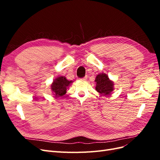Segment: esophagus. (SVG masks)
<instances>
[{"instance_id": "1", "label": "esophagus", "mask_w": 160, "mask_h": 160, "mask_svg": "<svg viewBox=\"0 0 160 160\" xmlns=\"http://www.w3.org/2000/svg\"><path fill=\"white\" fill-rule=\"evenodd\" d=\"M87 79H88V77L85 76V77H83V78H81V79H80V80H81V81H86V80H87Z\"/></svg>"}]
</instances>
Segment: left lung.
<instances>
[{
	"label": "left lung",
	"instance_id": "obj_1",
	"mask_svg": "<svg viewBox=\"0 0 160 160\" xmlns=\"http://www.w3.org/2000/svg\"><path fill=\"white\" fill-rule=\"evenodd\" d=\"M95 81L96 82V91L102 95H110L113 91V83L105 73H100L97 75Z\"/></svg>",
	"mask_w": 160,
	"mask_h": 160
}]
</instances>
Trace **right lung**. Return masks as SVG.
<instances>
[{"label": "right lung", "instance_id": "1", "mask_svg": "<svg viewBox=\"0 0 160 160\" xmlns=\"http://www.w3.org/2000/svg\"><path fill=\"white\" fill-rule=\"evenodd\" d=\"M72 82V81L67 80L65 77L60 76L56 78L51 85V90L55 97L59 98L64 95L67 92V89Z\"/></svg>", "mask_w": 160, "mask_h": 160}]
</instances>
